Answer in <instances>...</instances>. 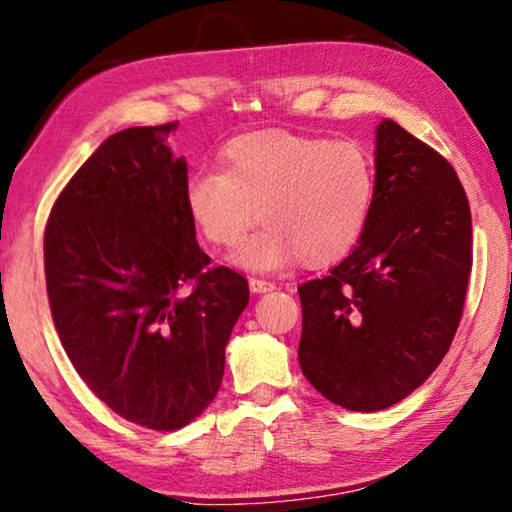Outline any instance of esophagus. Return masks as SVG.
Returning a JSON list of instances; mask_svg holds the SVG:
<instances>
[{
	"mask_svg": "<svg viewBox=\"0 0 512 512\" xmlns=\"http://www.w3.org/2000/svg\"><path fill=\"white\" fill-rule=\"evenodd\" d=\"M276 285L272 281H265V279H256V276H251L249 279V290L254 294H263V292H272Z\"/></svg>",
	"mask_w": 512,
	"mask_h": 512,
	"instance_id": "34e87169",
	"label": "esophagus"
}]
</instances>
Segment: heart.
I'll list each match as a JSON object with an SVG mask.
<instances>
[{"instance_id":"obj_1","label":"heart","mask_w":512,"mask_h":512,"mask_svg":"<svg viewBox=\"0 0 512 512\" xmlns=\"http://www.w3.org/2000/svg\"><path fill=\"white\" fill-rule=\"evenodd\" d=\"M186 209L202 236L231 247L263 222L231 263L270 272L299 261L339 263L357 247L375 204V166L357 141L285 130L242 134L222 150V170L188 179Z\"/></svg>"}]
</instances>
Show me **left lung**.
Segmentation results:
<instances>
[{"label":"left lung","instance_id":"1","mask_svg":"<svg viewBox=\"0 0 512 512\" xmlns=\"http://www.w3.org/2000/svg\"><path fill=\"white\" fill-rule=\"evenodd\" d=\"M375 204L362 240L299 288V364L321 396L380 411L436 371L459 328L472 215L456 170L396 121L375 130Z\"/></svg>","mask_w":512,"mask_h":512}]
</instances>
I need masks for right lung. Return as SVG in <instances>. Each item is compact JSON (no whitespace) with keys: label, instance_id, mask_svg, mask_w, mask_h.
<instances>
[{"label":"right lung","instance_id":"obj_1","mask_svg":"<svg viewBox=\"0 0 512 512\" xmlns=\"http://www.w3.org/2000/svg\"><path fill=\"white\" fill-rule=\"evenodd\" d=\"M177 123L107 137L62 188L44 229V276L62 348L98 400L173 432L211 405L247 279L195 240Z\"/></svg>","mask_w":512,"mask_h":512}]
</instances>
